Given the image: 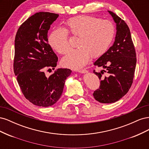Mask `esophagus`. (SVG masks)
<instances>
[{
	"mask_svg": "<svg viewBox=\"0 0 149 149\" xmlns=\"http://www.w3.org/2000/svg\"><path fill=\"white\" fill-rule=\"evenodd\" d=\"M78 71L79 72V73H88V70H84V69L78 70Z\"/></svg>",
	"mask_w": 149,
	"mask_h": 149,
	"instance_id": "1",
	"label": "esophagus"
}]
</instances>
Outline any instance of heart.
<instances>
[{"mask_svg": "<svg viewBox=\"0 0 149 149\" xmlns=\"http://www.w3.org/2000/svg\"><path fill=\"white\" fill-rule=\"evenodd\" d=\"M66 30L57 28L48 37L52 47L61 55H65L70 49L68 32L78 37L76 49L71 50L63 58L65 66L79 69L86 65L91 56L98 58L109 47L115 35V27L111 22L99 18L80 15L66 22Z\"/></svg>", "mask_w": 149, "mask_h": 149, "instance_id": "obj_1", "label": "heart"}]
</instances>
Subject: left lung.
Listing matches in <instances>:
<instances>
[{"label":"left lung","instance_id":"1","mask_svg":"<svg viewBox=\"0 0 149 149\" xmlns=\"http://www.w3.org/2000/svg\"><path fill=\"white\" fill-rule=\"evenodd\" d=\"M116 24L113 45L94 63L104 70L93 73L101 79L100 86L93 93L101 103H112L127 94L133 82L136 66V53L129 26L116 13L108 11Z\"/></svg>","mask_w":149,"mask_h":149}]
</instances>
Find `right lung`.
<instances>
[{
  "mask_svg": "<svg viewBox=\"0 0 149 149\" xmlns=\"http://www.w3.org/2000/svg\"><path fill=\"white\" fill-rule=\"evenodd\" d=\"M58 16L50 12L36 13L20 25L15 36L13 71L25 98L38 106L55 104L71 73L70 69L58 68L47 77L44 72L51 67L55 69L57 65L58 57L48 44L47 34Z\"/></svg>",
  "mask_w": 149,
  "mask_h": 149,
  "instance_id": "right-lung-1",
  "label": "right lung"
}]
</instances>
